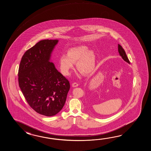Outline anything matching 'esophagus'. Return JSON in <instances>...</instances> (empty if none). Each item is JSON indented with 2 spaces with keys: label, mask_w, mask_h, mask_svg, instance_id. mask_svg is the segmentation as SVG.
I'll return each instance as SVG.
<instances>
[{
  "label": "esophagus",
  "mask_w": 151,
  "mask_h": 151,
  "mask_svg": "<svg viewBox=\"0 0 151 151\" xmlns=\"http://www.w3.org/2000/svg\"><path fill=\"white\" fill-rule=\"evenodd\" d=\"M72 86L73 87H76L78 86L79 84L77 83H72Z\"/></svg>",
  "instance_id": "34e87169"
}]
</instances>
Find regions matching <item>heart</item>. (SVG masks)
Returning <instances> with one entry per match:
<instances>
[{
  "label": "heart",
  "mask_w": 151,
  "mask_h": 151,
  "mask_svg": "<svg viewBox=\"0 0 151 151\" xmlns=\"http://www.w3.org/2000/svg\"><path fill=\"white\" fill-rule=\"evenodd\" d=\"M76 63L77 70L83 74L88 75L94 70L96 64V55L85 45L73 47L68 50L67 55H61L59 64L61 72L65 76L70 74Z\"/></svg>",
  "instance_id": "b5f03b06"
}]
</instances>
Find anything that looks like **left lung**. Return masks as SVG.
<instances>
[{
    "label": "left lung",
    "instance_id": "obj_1",
    "mask_svg": "<svg viewBox=\"0 0 151 151\" xmlns=\"http://www.w3.org/2000/svg\"><path fill=\"white\" fill-rule=\"evenodd\" d=\"M118 52H119V55L122 57V58L123 59V60L126 62H127L128 64H130V62L128 60V58L127 57V55L126 54L125 51L123 49L121 45L118 44Z\"/></svg>",
    "mask_w": 151,
    "mask_h": 151
}]
</instances>
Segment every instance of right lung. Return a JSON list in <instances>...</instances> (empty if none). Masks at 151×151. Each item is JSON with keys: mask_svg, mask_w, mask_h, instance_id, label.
<instances>
[{"mask_svg": "<svg viewBox=\"0 0 151 151\" xmlns=\"http://www.w3.org/2000/svg\"><path fill=\"white\" fill-rule=\"evenodd\" d=\"M58 42L47 39L37 42L23 55L18 71L19 85L27 102L46 116L61 111L70 88L68 80L50 60Z\"/></svg>", "mask_w": 151, "mask_h": 151, "instance_id": "right-lung-1", "label": "right lung"}]
</instances>
